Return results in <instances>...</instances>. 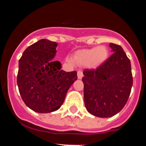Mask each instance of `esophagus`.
Returning <instances> with one entry per match:
<instances>
[{"label":"esophagus","mask_w":146,"mask_h":146,"mask_svg":"<svg viewBox=\"0 0 146 146\" xmlns=\"http://www.w3.org/2000/svg\"><path fill=\"white\" fill-rule=\"evenodd\" d=\"M82 77H83V73L81 70H78L77 71V77H78V79H82Z\"/></svg>","instance_id":"1"}]
</instances>
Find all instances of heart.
<instances>
[{
    "label": "heart",
    "instance_id": "obj_1",
    "mask_svg": "<svg viewBox=\"0 0 146 146\" xmlns=\"http://www.w3.org/2000/svg\"><path fill=\"white\" fill-rule=\"evenodd\" d=\"M108 55V50L104 46H99L94 48L80 50L74 55L73 60L80 65H88L91 67L96 66L106 60ZM69 62H72L69 59Z\"/></svg>",
    "mask_w": 146,
    "mask_h": 146
}]
</instances>
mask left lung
I'll return each mask as SVG.
<instances>
[{
  "label": "left lung",
  "instance_id": "1",
  "mask_svg": "<svg viewBox=\"0 0 146 146\" xmlns=\"http://www.w3.org/2000/svg\"><path fill=\"white\" fill-rule=\"evenodd\" d=\"M113 52L96 69L83 71L85 105L89 113L109 118L127 102L133 84L131 63L120 45L110 44Z\"/></svg>",
  "mask_w": 146,
  "mask_h": 146
}]
</instances>
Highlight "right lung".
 <instances>
[{"instance_id":"obj_1","label":"right lung","mask_w":146,"mask_h":146,"mask_svg":"<svg viewBox=\"0 0 146 146\" xmlns=\"http://www.w3.org/2000/svg\"><path fill=\"white\" fill-rule=\"evenodd\" d=\"M58 44L41 39L29 46L19 60L17 83L23 102L33 111L48 113L60 108L77 80V72H64L53 58Z\"/></svg>"}]
</instances>
